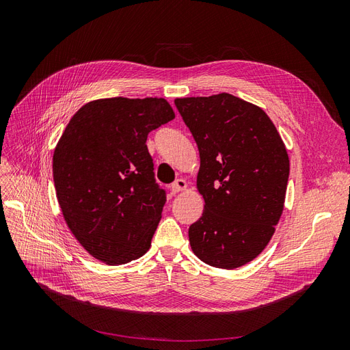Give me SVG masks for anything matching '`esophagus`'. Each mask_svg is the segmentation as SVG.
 I'll use <instances>...</instances> for the list:
<instances>
[{"instance_id": "obj_1", "label": "esophagus", "mask_w": 350, "mask_h": 350, "mask_svg": "<svg viewBox=\"0 0 350 350\" xmlns=\"http://www.w3.org/2000/svg\"><path fill=\"white\" fill-rule=\"evenodd\" d=\"M185 188H187L185 179H176V181L171 185V191H172V194H178V193L184 191Z\"/></svg>"}]
</instances>
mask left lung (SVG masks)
<instances>
[{"mask_svg": "<svg viewBox=\"0 0 350 350\" xmlns=\"http://www.w3.org/2000/svg\"><path fill=\"white\" fill-rule=\"evenodd\" d=\"M200 152L201 217L189 226L196 256L232 270L267 247L279 224L289 156L276 126L257 105L234 94L175 99Z\"/></svg>", "mask_w": 350, "mask_h": 350, "instance_id": "obj_1", "label": "left lung"}]
</instances>
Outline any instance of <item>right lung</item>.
I'll return each mask as SVG.
<instances>
[{
  "instance_id": "obj_1",
  "label": "right lung",
  "mask_w": 350,
  "mask_h": 350,
  "mask_svg": "<svg viewBox=\"0 0 350 350\" xmlns=\"http://www.w3.org/2000/svg\"><path fill=\"white\" fill-rule=\"evenodd\" d=\"M174 118L162 98H108L83 105L67 124L52 159L57 198L96 260L120 266L149 251L166 194L146 140Z\"/></svg>"
}]
</instances>
